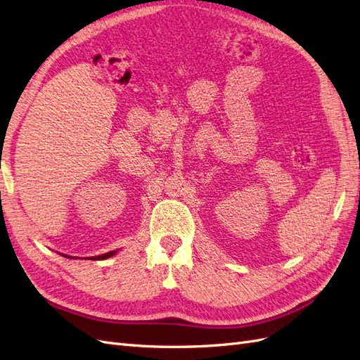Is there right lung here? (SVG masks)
Returning a JSON list of instances; mask_svg holds the SVG:
<instances>
[{"label": "right lung", "instance_id": "right-lung-1", "mask_svg": "<svg viewBox=\"0 0 360 360\" xmlns=\"http://www.w3.org/2000/svg\"><path fill=\"white\" fill-rule=\"evenodd\" d=\"M115 254V250H111V252H106V254H103V255H99V257H93V258H90V259H106V258H110V257H112ZM70 258V257H69Z\"/></svg>", "mask_w": 360, "mask_h": 360}]
</instances>
